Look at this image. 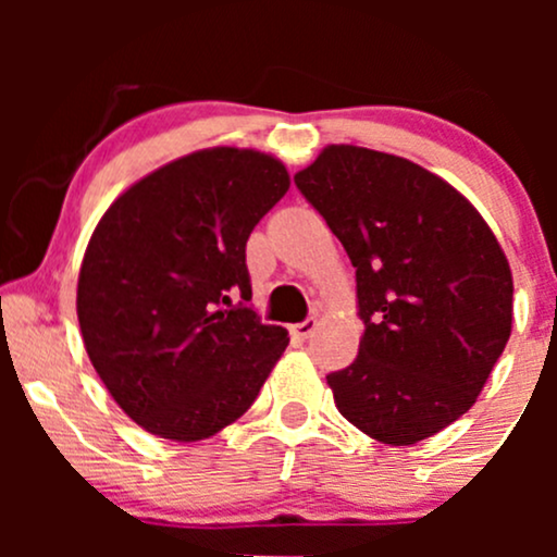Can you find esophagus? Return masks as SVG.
<instances>
[{
    "mask_svg": "<svg viewBox=\"0 0 557 557\" xmlns=\"http://www.w3.org/2000/svg\"><path fill=\"white\" fill-rule=\"evenodd\" d=\"M314 330H317V319H314V317L304 319V322L293 324V327H290L293 337H298V341H309V337L314 335Z\"/></svg>",
    "mask_w": 557,
    "mask_h": 557,
    "instance_id": "1",
    "label": "esophagus"
}]
</instances>
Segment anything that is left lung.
I'll use <instances>...</instances> for the list:
<instances>
[{"label":"left lung","mask_w":557,"mask_h":557,"mask_svg":"<svg viewBox=\"0 0 557 557\" xmlns=\"http://www.w3.org/2000/svg\"><path fill=\"white\" fill-rule=\"evenodd\" d=\"M356 267L363 337L327 374L337 411L385 445L461 419L500 359L513 277L482 214L403 157L327 146L296 175Z\"/></svg>","instance_id":"left-lung-1"}]
</instances>
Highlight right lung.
<instances>
[{
  "instance_id": "1",
  "label": "right lung",
  "mask_w": 557,
  "mask_h": 557,
  "mask_svg": "<svg viewBox=\"0 0 557 557\" xmlns=\"http://www.w3.org/2000/svg\"><path fill=\"white\" fill-rule=\"evenodd\" d=\"M290 188L285 164L216 149L164 164L107 209L78 277L96 374L157 437L207 440L251 408L290 343L251 300L246 240Z\"/></svg>"
}]
</instances>
